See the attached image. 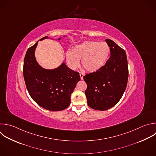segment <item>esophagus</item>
Instances as JSON below:
<instances>
[{
  "mask_svg": "<svg viewBox=\"0 0 156 156\" xmlns=\"http://www.w3.org/2000/svg\"><path fill=\"white\" fill-rule=\"evenodd\" d=\"M80 79H81V80H82L83 79V76H84V74H83V73H80Z\"/></svg>",
  "mask_w": 156,
  "mask_h": 156,
  "instance_id": "1",
  "label": "esophagus"
}]
</instances>
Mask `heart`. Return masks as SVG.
Masks as SVG:
<instances>
[{"label":"heart","mask_w":156,"mask_h":156,"mask_svg":"<svg viewBox=\"0 0 156 156\" xmlns=\"http://www.w3.org/2000/svg\"><path fill=\"white\" fill-rule=\"evenodd\" d=\"M110 47L105 42L86 41L75 46L66 54L69 67L77 68L81 60V65L86 71L94 73L102 68L108 60Z\"/></svg>","instance_id":"1"}]
</instances>
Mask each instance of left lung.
I'll use <instances>...</instances> for the list:
<instances>
[{
    "mask_svg": "<svg viewBox=\"0 0 156 156\" xmlns=\"http://www.w3.org/2000/svg\"><path fill=\"white\" fill-rule=\"evenodd\" d=\"M110 57L99 70L83 76L87 85L85 95L89 107L106 110L115 105L126 88L129 76L125 51L113 41L106 39Z\"/></svg>",
    "mask_w": 156,
    "mask_h": 156,
    "instance_id": "left-lung-1",
    "label": "left lung"
}]
</instances>
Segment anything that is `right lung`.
Wrapping results in <instances>:
<instances>
[{
    "instance_id": "1",
    "label": "right lung",
    "mask_w": 156,
    "mask_h": 156,
    "mask_svg": "<svg viewBox=\"0 0 156 156\" xmlns=\"http://www.w3.org/2000/svg\"><path fill=\"white\" fill-rule=\"evenodd\" d=\"M45 38L48 37L40 40ZM37 44L38 42L29 48L24 57L23 74L27 89L32 99L41 107L50 111L63 110L70 104L71 95L80 80L79 73L65 63L52 70L41 68L35 57Z\"/></svg>"
}]
</instances>
